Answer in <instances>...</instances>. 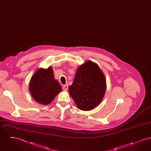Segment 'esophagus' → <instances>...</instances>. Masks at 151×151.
Masks as SVG:
<instances>
[{
	"label": "esophagus",
	"mask_w": 151,
	"mask_h": 151,
	"mask_svg": "<svg viewBox=\"0 0 151 151\" xmlns=\"http://www.w3.org/2000/svg\"><path fill=\"white\" fill-rule=\"evenodd\" d=\"M68 85H67V84H65V85L63 86V89L64 91H67V90H68Z\"/></svg>",
	"instance_id": "34e87169"
}]
</instances>
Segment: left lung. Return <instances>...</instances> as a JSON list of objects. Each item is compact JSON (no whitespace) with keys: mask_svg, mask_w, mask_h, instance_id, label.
<instances>
[{"mask_svg":"<svg viewBox=\"0 0 151 151\" xmlns=\"http://www.w3.org/2000/svg\"><path fill=\"white\" fill-rule=\"evenodd\" d=\"M106 89L104 74L99 66L91 60L80 65L76 70L69 94L77 107L89 111L100 105Z\"/></svg>","mask_w":151,"mask_h":151,"instance_id":"obj_1","label":"left lung"}]
</instances>
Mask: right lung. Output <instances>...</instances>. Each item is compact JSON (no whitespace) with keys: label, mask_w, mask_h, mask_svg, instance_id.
<instances>
[{"label":"right lung","mask_w":151,"mask_h":151,"mask_svg":"<svg viewBox=\"0 0 151 151\" xmlns=\"http://www.w3.org/2000/svg\"><path fill=\"white\" fill-rule=\"evenodd\" d=\"M29 91L33 99L39 104L47 105L62 91V87L54 79L52 67L40 68L30 80Z\"/></svg>","instance_id":"right-lung-1"}]
</instances>
